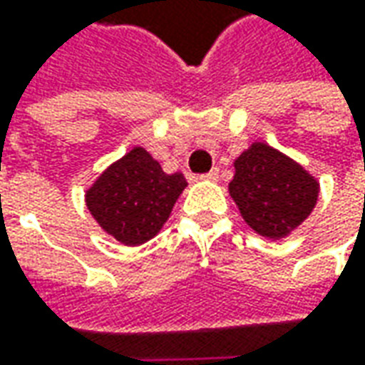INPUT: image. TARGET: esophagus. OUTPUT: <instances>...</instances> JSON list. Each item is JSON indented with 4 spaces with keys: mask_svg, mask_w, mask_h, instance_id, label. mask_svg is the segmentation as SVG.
Wrapping results in <instances>:
<instances>
[{
    "mask_svg": "<svg viewBox=\"0 0 365 365\" xmlns=\"http://www.w3.org/2000/svg\"><path fill=\"white\" fill-rule=\"evenodd\" d=\"M201 180H217L219 178V170L217 168H213V170H209V173H205V175L199 176Z\"/></svg>",
    "mask_w": 365,
    "mask_h": 365,
    "instance_id": "esophagus-1",
    "label": "esophagus"
}]
</instances>
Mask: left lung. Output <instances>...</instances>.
Wrapping results in <instances>:
<instances>
[{"label": "left lung", "instance_id": "left-lung-1", "mask_svg": "<svg viewBox=\"0 0 365 365\" xmlns=\"http://www.w3.org/2000/svg\"><path fill=\"white\" fill-rule=\"evenodd\" d=\"M230 195L245 223L264 237H284L313 211L319 182L268 144H252L233 162Z\"/></svg>", "mask_w": 365, "mask_h": 365}]
</instances>
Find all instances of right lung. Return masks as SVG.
<instances>
[{
    "mask_svg": "<svg viewBox=\"0 0 365 365\" xmlns=\"http://www.w3.org/2000/svg\"><path fill=\"white\" fill-rule=\"evenodd\" d=\"M185 187L180 173L166 175L144 148H133L95 180L85 197L95 221L109 235L125 245H140L160 232Z\"/></svg>",
    "mask_w": 365,
    "mask_h": 365,
    "instance_id": "right-lung-1",
    "label": "right lung"
}]
</instances>
